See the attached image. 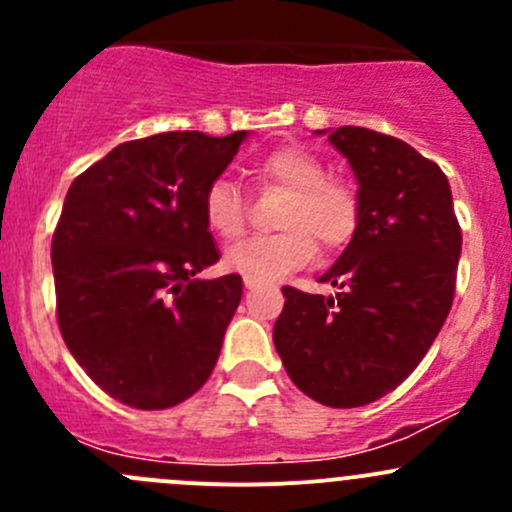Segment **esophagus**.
<instances>
[{
    "mask_svg": "<svg viewBox=\"0 0 512 512\" xmlns=\"http://www.w3.org/2000/svg\"><path fill=\"white\" fill-rule=\"evenodd\" d=\"M260 285H262V280H257V277L245 275V287H247V289H255V287H260Z\"/></svg>",
    "mask_w": 512,
    "mask_h": 512,
    "instance_id": "esophagus-1",
    "label": "esophagus"
}]
</instances>
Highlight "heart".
<instances>
[{
	"instance_id": "1",
	"label": "heart",
	"mask_w": 512,
	"mask_h": 512,
	"mask_svg": "<svg viewBox=\"0 0 512 512\" xmlns=\"http://www.w3.org/2000/svg\"><path fill=\"white\" fill-rule=\"evenodd\" d=\"M257 175L262 183L287 190L277 215L282 230L232 245L223 257L227 270L257 280H280L314 260L317 242L324 252L349 245L359 227V195L352 185L327 178V168L317 156L304 148H280L262 160ZM203 218L223 240L245 232V205L230 180L220 178L205 190Z\"/></svg>"
}]
</instances>
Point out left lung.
I'll return each instance as SVG.
<instances>
[{"mask_svg":"<svg viewBox=\"0 0 512 512\" xmlns=\"http://www.w3.org/2000/svg\"><path fill=\"white\" fill-rule=\"evenodd\" d=\"M329 133L359 195V227L319 277L334 297L282 287L277 354L309 399L356 409L394 391L441 332L456 292L461 227L448 178L409 143L359 126Z\"/></svg>","mask_w":512,"mask_h":512,"instance_id":"left-lung-1","label":"left lung"}]
</instances>
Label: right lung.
I'll return each mask as SVG.
<instances>
[{
    "mask_svg": "<svg viewBox=\"0 0 512 512\" xmlns=\"http://www.w3.org/2000/svg\"><path fill=\"white\" fill-rule=\"evenodd\" d=\"M247 136L173 131L121 143L66 193L51 240L61 337L121 404L170 409L218 364L242 277H198L220 260L203 198Z\"/></svg>",
    "mask_w": 512,
    "mask_h": 512,
    "instance_id": "1",
    "label": "right lung"
}]
</instances>
